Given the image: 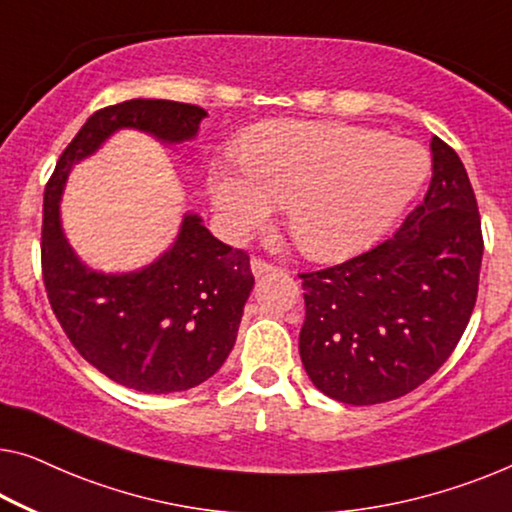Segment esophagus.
Listing matches in <instances>:
<instances>
[{
    "label": "esophagus",
    "instance_id": "1",
    "mask_svg": "<svg viewBox=\"0 0 512 512\" xmlns=\"http://www.w3.org/2000/svg\"><path fill=\"white\" fill-rule=\"evenodd\" d=\"M250 269H253L255 276L259 278V276H266V273L276 271L278 266L271 264L269 259H264V257H253V259H250Z\"/></svg>",
    "mask_w": 512,
    "mask_h": 512
}]
</instances>
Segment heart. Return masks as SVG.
I'll return each mask as SVG.
<instances>
[{"mask_svg":"<svg viewBox=\"0 0 512 512\" xmlns=\"http://www.w3.org/2000/svg\"><path fill=\"white\" fill-rule=\"evenodd\" d=\"M239 167H211L209 190L232 232L285 204L296 248L340 259L375 243L414 200L430 170L416 142L331 121H271L243 135Z\"/></svg>","mask_w":512,"mask_h":512,"instance_id":"1","label":"heart"}]
</instances>
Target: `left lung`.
<instances>
[{
  "mask_svg": "<svg viewBox=\"0 0 512 512\" xmlns=\"http://www.w3.org/2000/svg\"><path fill=\"white\" fill-rule=\"evenodd\" d=\"M432 181L391 239L303 278V368L347 404L402 398L448 361L478 296L483 232L469 174L432 137Z\"/></svg>",
  "mask_w": 512,
  "mask_h": 512,
  "instance_id": "left-lung-1",
  "label": "left lung"
}]
</instances>
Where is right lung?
<instances>
[{"instance_id":"right-lung-1","label":"right lung","mask_w":512,"mask_h":512,"mask_svg":"<svg viewBox=\"0 0 512 512\" xmlns=\"http://www.w3.org/2000/svg\"><path fill=\"white\" fill-rule=\"evenodd\" d=\"M204 117L197 105L154 98L96 110L45 186L41 271L52 312L87 363L142 393L188 391L225 363L255 285L250 257L188 213L177 243L158 262L124 276L96 273L73 255L61 232V190L73 163L94 154L119 128L183 142Z\"/></svg>"}]
</instances>
